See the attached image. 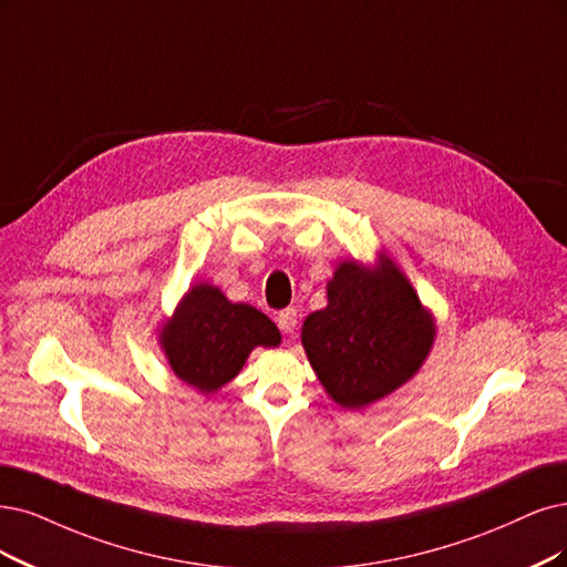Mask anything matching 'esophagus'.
I'll return each instance as SVG.
<instances>
[{
    "instance_id": "1",
    "label": "esophagus",
    "mask_w": 567,
    "mask_h": 567,
    "mask_svg": "<svg viewBox=\"0 0 567 567\" xmlns=\"http://www.w3.org/2000/svg\"><path fill=\"white\" fill-rule=\"evenodd\" d=\"M297 324H299V312H297L295 308L280 310L278 327H280L285 333H295V331H297Z\"/></svg>"
}]
</instances>
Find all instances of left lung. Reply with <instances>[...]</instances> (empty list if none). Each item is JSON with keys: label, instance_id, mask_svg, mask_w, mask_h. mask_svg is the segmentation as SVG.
Segmentation results:
<instances>
[{"label": "left lung", "instance_id": "8db88e82", "mask_svg": "<svg viewBox=\"0 0 567 567\" xmlns=\"http://www.w3.org/2000/svg\"><path fill=\"white\" fill-rule=\"evenodd\" d=\"M327 308L310 312L301 343L327 394L364 409L411 381L436 337L432 312L396 264H339L327 282Z\"/></svg>", "mask_w": 567, "mask_h": 567}]
</instances>
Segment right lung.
I'll return each instance as SVG.
<instances>
[{"instance_id": "right-lung-1", "label": "right lung", "mask_w": 567, "mask_h": 567, "mask_svg": "<svg viewBox=\"0 0 567 567\" xmlns=\"http://www.w3.org/2000/svg\"><path fill=\"white\" fill-rule=\"evenodd\" d=\"M280 331L261 310L230 303L221 289L200 282L186 291L161 329L167 364L186 385L209 394L234 381L257 346H280Z\"/></svg>"}]
</instances>
